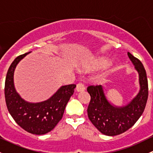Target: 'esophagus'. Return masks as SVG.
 <instances>
[{
  "label": "esophagus",
  "instance_id": "34e87169",
  "mask_svg": "<svg viewBox=\"0 0 153 153\" xmlns=\"http://www.w3.org/2000/svg\"><path fill=\"white\" fill-rule=\"evenodd\" d=\"M85 90V86L82 83H78L76 86V91L77 92H83V91Z\"/></svg>",
  "mask_w": 153,
  "mask_h": 153
}]
</instances>
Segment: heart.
I'll list each match as a JSON object with an SVG mask.
<instances>
[{"label": "heart", "instance_id": "b5f03b06", "mask_svg": "<svg viewBox=\"0 0 153 153\" xmlns=\"http://www.w3.org/2000/svg\"><path fill=\"white\" fill-rule=\"evenodd\" d=\"M108 61H106V59H104V58H100L99 60H98L97 61V62L95 63V67L98 68V69H101V68H104L106 67V66L108 65Z\"/></svg>", "mask_w": 153, "mask_h": 153}]
</instances>
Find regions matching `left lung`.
I'll use <instances>...</instances> for the list:
<instances>
[{
  "instance_id": "left-lung-1",
  "label": "left lung",
  "mask_w": 153,
  "mask_h": 153,
  "mask_svg": "<svg viewBox=\"0 0 153 153\" xmlns=\"http://www.w3.org/2000/svg\"><path fill=\"white\" fill-rule=\"evenodd\" d=\"M128 57L138 74L139 92L125 106H115L109 102L101 85L89 86L87 92L91 96L87 109L89 119L102 134L109 136L126 132L141 116L148 98V81L142 63L127 52Z\"/></svg>"
}]
</instances>
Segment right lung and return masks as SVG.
<instances>
[{
  "mask_svg": "<svg viewBox=\"0 0 153 153\" xmlns=\"http://www.w3.org/2000/svg\"><path fill=\"white\" fill-rule=\"evenodd\" d=\"M30 52L17 57L9 68L4 89L6 104L10 115L21 128L34 135H44L61 121L76 85L61 86L49 99L41 102L31 103L23 99L15 88L14 72L18 63Z\"/></svg>",
  "mask_w": 153,
  "mask_h": 153,
  "instance_id": "obj_1",
  "label": "right lung"
}]
</instances>
